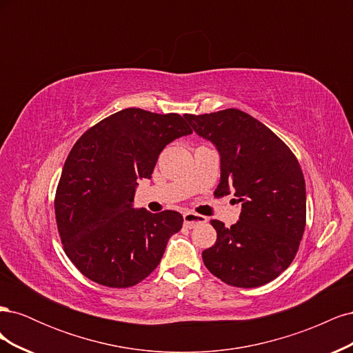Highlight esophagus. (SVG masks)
I'll use <instances>...</instances> for the list:
<instances>
[{
  "instance_id": "esophagus-1",
  "label": "esophagus",
  "mask_w": 353,
  "mask_h": 353,
  "mask_svg": "<svg viewBox=\"0 0 353 353\" xmlns=\"http://www.w3.org/2000/svg\"><path fill=\"white\" fill-rule=\"evenodd\" d=\"M205 222H206V218L201 215H197V213H193V212L184 213V225L187 228H193V227L199 225V223H205Z\"/></svg>"
}]
</instances>
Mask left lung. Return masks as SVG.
I'll return each mask as SVG.
<instances>
[{
    "instance_id": "left-lung-1",
    "label": "left lung",
    "mask_w": 353,
    "mask_h": 353,
    "mask_svg": "<svg viewBox=\"0 0 353 353\" xmlns=\"http://www.w3.org/2000/svg\"><path fill=\"white\" fill-rule=\"evenodd\" d=\"M193 130L216 145L221 183L234 191L240 221L227 228L212 219L216 241L203 250L206 268L232 287H259L293 262L306 225L305 178L296 156L268 126L239 109L185 114Z\"/></svg>"
}]
</instances>
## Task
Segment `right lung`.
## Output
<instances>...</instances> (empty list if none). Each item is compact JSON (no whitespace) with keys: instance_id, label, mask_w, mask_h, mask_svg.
<instances>
[{"instance_id":"add662e5","label":"right lung","mask_w":353,"mask_h":353,"mask_svg":"<svg viewBox=\"0 0 353 353\" xmlns=\"http://www.w3.org/2000/svg\"><path fill=\"white\" fill-rule=\"evenodd\" d=\"M191 132L178 113L130 108L95 123L74 143L61 170L54 212L63 250L82 275L125 288L157 268L184 219L175 210H135L137 179L150 178L166 144Z\"/></svg>"}]
</instances>
